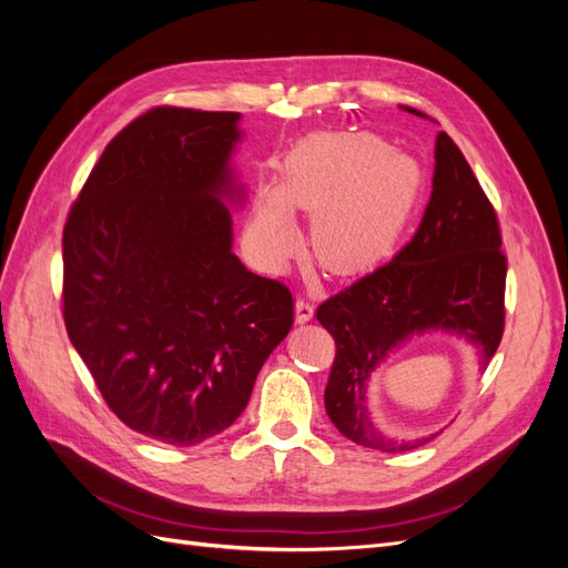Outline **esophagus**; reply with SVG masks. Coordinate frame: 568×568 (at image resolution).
<instances>
[{
    "label": "esophagus",
    "mask_w": 568,
    "mask_h": 568,
    "mask_svg": "<svg viewBox=\"0 0 568 568\" xmlns=\"http://www.w3.org/2000/svg\"><path fill=\"white\" fill-rule=\"evenodd\" d=\"M313 315H315V311H313L311 303L296 301V324H307L313 320Z\"/></svg>",
    "instance_id": "34e87169"
}]
</instances>
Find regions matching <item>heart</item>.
Returning <instances> with one entry per match:
<instances>
[{
	"instance_id": "heart-1",
	"label": "heart",
	"mask_w": 568,
	"mask_h": 568,
	"mask_svg": "<svg viewBox=\"0 0 568 568\" xmlns=\"http://www.w3.org/2000/svg\"><path fill=\"white\" fill-rule=\"evenodd\" d=\"M422 186V165L382 136L317 132L288 153L280 189H261L246 225L248 242L263 261H286L298 246L291 211H301L315 217L311 244L326 272L367 274L398 246Z\"/></svg>"
}]
</instances>
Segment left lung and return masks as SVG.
I'll return each mask as SVG.
<instances>
[{"label": "left lung", "instance_id": "obj_1", "mask_svg": "<svg viewBox=\"0 0 568 568\" xmlns=\"http://www.w3.org/2000/svg\"><path fill=\"white\" fill-rule=\"evenodd\" d=\"M434 159L432 199L412 242L317 307L336 341L326 415L348 440L386 455L415 450L438 434L398 438L372 422L367 388L376 369L415 336L434 332L471 343L486 369L505 326L507 261L493 205L445 132Z\"/></svg>", "mask_w": 568, "mask_h": 568}]
</instances>
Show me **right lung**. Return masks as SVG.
<instances>
[{
	"instance_id": "right-lung-1",
	"label": "right lung",
	"mask_w": 568,
	"mask_h": 568,
	"mask_svg": "<svg viewBox=\"0 0 568 568\" xmlns=\"http://www.w3.org/2000/svg\"><path fill=\"white\" fill-rule=\"evenodd\" d=\"M242 113L153 109L101 153L63 230L68 336L115 417L165 445L225 432L294 324L232 251Z\"/></svg>"
}]
</instances>
